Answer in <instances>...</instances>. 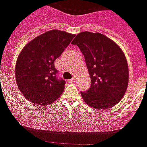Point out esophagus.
I'll return each mask as SVG.
<instances>
[{"label": "esophagus", "mask_w": 147, "mask_h": 147, "mask_svg": "<svg viewBox=\"0 0 147 147\" xmlns=\"http://www.w3.org/2000/svg\"><path fill=\"white\" fill-rule=\"evenodd\" d=\"M75 81H76V80H75V78H73L71 80H69V82H70V83H73V82H75Z\"/></svg>", "instance_id": "esophagus-1"}]
</instances>
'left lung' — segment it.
Returning <instances> with one entry per match:
<instances>
[{
	"label": "left lung",
	"mask_w": 147,
	"mask_h": 147,
	"mask_svg": "<svg viewBox=\"0 0 147 147\" xmlns=\"http://www.w3.org/2000/svg\"><path fill=\"white\" fill-rule=\"evenodd\" d=\"M73 45L84 55L91 78V87L81 92L85 103L97 110L110 109L125 96L128 84V62L113 40L100 33L81 32Z\"/></svg>",
	"instance_id": "1"
}]
</instances>
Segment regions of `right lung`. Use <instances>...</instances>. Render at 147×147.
<instances>
[{"instance_id":"add662e5","label":"right lung","mask_w":147,"mask_h":147,"mask_svg":"<svg viewBox=\"0 0 147 147\" xmlns=\"http://www.w3.org/2000/svg\"><path fill=\"white\" fill-rule=\"evenodd\" d=\"M75 34L51 30L27 43L16 64V80L23 96L32 103L49 105L63 92L65 81L58 79L55 60Z\"/></svg>"}]
</instances>
